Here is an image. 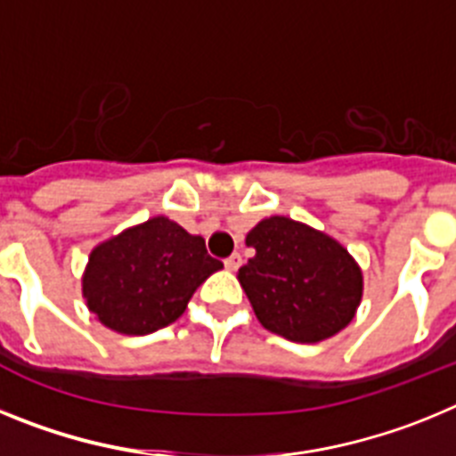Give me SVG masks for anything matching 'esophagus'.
<instances>
[{"label":"esophagus","instance_id":"obj_1","mask_svg":"<svg viewBox=\"0 0 456 456\" xmlns=\"http://www.w3.org/2000/svg\"><path fill=\"white\" fill-rule=\"evenodd\" d=\"M240 265H241V256H240V253H232L231 257H225V267L231 269V272L240 269Z\"/></svg>","mask_w":456,"mask_h":456}]
</instances>
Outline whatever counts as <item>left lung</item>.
<instances>
[{
  "mask_svg": "<svg viewBox=\"0 0 456 456\" xmlns=\"http://www.w3.org/2000/svg\"><path fill=\"white\" fill-rule=\"evenodd\" d=\"M256 256L237 272L257 322L285 340L313 345L340 333L363 299V272L331 235L289 216L257 221Z\"/></svg>",
  "mask_w": 456,
  "mask_h": 456,
  "instance_id": "left-lung-1",
  "label": "left lung"
}]
</instances>
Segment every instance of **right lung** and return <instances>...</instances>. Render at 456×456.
<instances>
[{
	"instance_id": "right-lung-1",
	"label": "right lung",
	"mask_w": 456,
	"mask_h": 456,
	"mask_svg": "<svg viewBox=\"0 0 456 456\" xmlns=\"http://www.w3.org/2000/svg\"><path fill=\"white\" fill-rule=\"evenodd\" d=\"M224 265L205 240L152 216L100 241L82 273L86 308L123 336H148L183 317L193 292Z\"/></svg>"
}]
</instances>
